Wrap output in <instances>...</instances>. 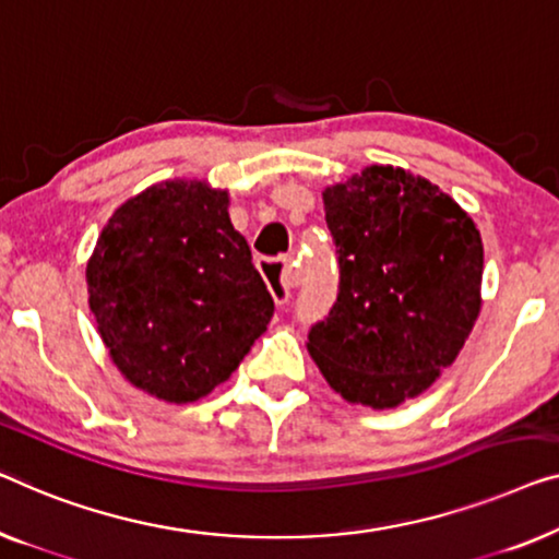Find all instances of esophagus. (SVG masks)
Instances as JSON below:
<instances>
[{"instance_id":"obj_1","label":"esophagus","mask_w":559,"mask_h":559,"mask_svg":"<svg viewBox=\"0 0 559 559\" xmlns=\"http://www.w3.org/2000/svg\"><path fill=\"white\" fill-rule=\"evenodd\" d=\"M257 266H260L262 277L266 280V285H270L274 302L285 305L287 299L293 297V289L299 285L293 257H280V260H260L257 262Z\"/></svg>"}]
</instances>
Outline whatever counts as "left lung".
Returning <instances> with one entry per match:
<instances>
[{"label":"left lung","instance_id":"obj_1","mask_svg":"<svg viewBox=\"0 0 559 559\" xmlns=\"http://www.w3.org/2000/svg\"><path fill=\"white\" fill-rule=\"evenodd\" d=\"M340 285L307 350L350 403L395 408L456 360L481 307L484 247L439 186L370 166L322 191Z\"/></svg>","mask_w":559,"mask_h":559}]
</instances>
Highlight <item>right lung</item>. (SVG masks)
Returning a JSON list of instances; mask_svg holds the SVG:
<instances>
[{"instance_id": "1", "label": "right lung", "mask_w": 559, "mask_h": 559, "mask_svg": "<svg viewBox=\"0 0 559 559\" xmlns=\"http://www.w3.org/2000/svg\"><path fill=\"white\" fill-rule=\"evenodd\" d=\"M229 193L164 181L128 199L87 262L98 333L126 380L166 403L224 383L274 314Z\"/></svg>"}]
</instances>
